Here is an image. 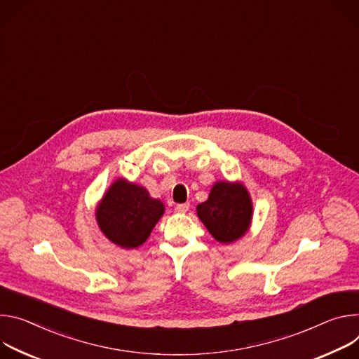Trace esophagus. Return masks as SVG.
Returning a JSON list of instances; mask_svg holds the SVG:
<instances>
[{
	"instance_id": "esophagus-1",
	"label": "esophagus",
	"mask_w": 359,
	"mask_h": 359,
	"mask_svg": "<svg viewBox=\"0 0 359 359\" xmlns=\"http://www.w3.org/2000/svg\"><path fill=\"white\" fill-rule=\"evenodd\" d=\"M189 210V204H178L177 207H175V212H178V214H185L187 211Z\"/></svg>"
}]
</instances>
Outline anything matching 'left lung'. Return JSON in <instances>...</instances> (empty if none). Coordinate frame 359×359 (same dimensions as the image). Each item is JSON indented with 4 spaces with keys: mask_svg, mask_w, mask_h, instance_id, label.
<instances>
[{
    "mask_svg": "<svg viewBox=\"0 0 359 359\" xmlns=\"http://www.w3.org/2000/svg\"><path fill=\"white\" fill-rule=\"evenodd\" d=\"M254 205L245 185L240 181H217L208 200L196 205V215L221 244L243 238L252 221Z\"/></svg>",
    "mask_w": 359,
    "mask_h": 359,
    "instance_id": "1",
    "label": "left lung"
}]
</instances>
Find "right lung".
Listing matches in <instances>:
<instances>
[{"label": "right lung", "instance_id": "1", "mask_svg": "<svg viewBox=\"0 0 359 359\" xmlns=\"http://www.w3.org/2000/svg\"><path fill=\"white\" fill-rule=\"evenodd\" d=\"M165 212L161 200L126 178L115 180L95 208L101 232L112 244L133 250L142 245Z\"/></svg>", "mask_w": 359, "mask_h": 359}]
</instances>
